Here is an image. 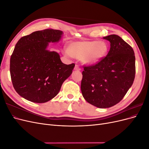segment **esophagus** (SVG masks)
I'll return each mask as SVG.
<instances>
[{"instance_id":"esophagus-1","label":"esophagus","mask_w":149,"mask_h":149,"mask_svg":"<svg viewBox=\"0 0 149 149\" xmlns=\"http://www.w3.org/2000/svg\"><path fill=\"white\" fill-rule=\"evenodd\" d=\"M74 70H77V71H79V70H81V68H80V67L78 65H76L75 66H74Z\"/></svg>"}]
</instances>
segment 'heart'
Wrapping results in <instances>:
<instances>
[{"instance_id":"b5f03b06","label":"heart","mask_w":149,"mask_h":149,"mask_svg":"<svg viewBox=\"0 0 149 149\" xmlns=\"http://www.w3.org/2000/svg\"><path fill=\"white\" fill-rule=\"evenodd\" d=\"M107 52V44L102 41L84 40L69 45L68 53L76 59H81L85 64L96 63Z\"/></svg>"}]
</instances>
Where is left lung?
Wrapping results in <instances>:
<instances>
[{
    "mask_svg": "<svg viewBox=\"0 0 149 149\" xmlns=\"http://www.w3.org/2000/svg\"><path fill=\"white\" fill-rule=\"evenodd\" d=\"M103 38L110 42L109 51L96 64L83 66L81 89L88 102L107 108L119 103L132 85L136 58L132 48L119 36Z\"/></svg>",
    "mask_w": 149,
    "mask_h": 149,
    "instance_id": "1",
    "label": "left lung"
}]
</instances>
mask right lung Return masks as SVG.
Returning a JSON list of instances; mask_svg holds the SVG:
<instances>
[{
    "instance_id": "1",
    "label": "right lung",
    "mask_w": 149,
    "mask_h": 149,
    "mask_svg": "<svg viewBox=\"0 0 149 149\" xmlns=\"http://www.w3.org/2000/svg\"><path fill=\"white\" fill-rule=\"evenodd\" d=\"M63 32L50 29L22 37L15 45L10 60L13 86L20 96L43 103L59 93L72 73L74 63L65 65L59 54L46 49L49 42L59 41Z\"/></svg>"
}]
</instances>
